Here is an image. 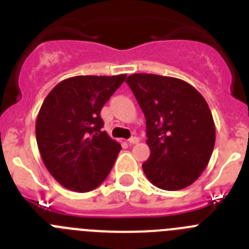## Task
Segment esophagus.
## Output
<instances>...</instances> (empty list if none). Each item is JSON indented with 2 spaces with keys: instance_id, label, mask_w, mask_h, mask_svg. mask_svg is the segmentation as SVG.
Here are the masks:
<instances>
[{
  "instance_id": "obj_1",
  "label": "esophagus",
  "mask_w": 249,
  "mask_h": 249,
  "mask_svg": "<svg viewBox=\"0 0 249 249\" xmlns=\"http://www.w3.org/2000/svg\"><path fill=\"white\" fill-rule=\"evenodd\" d=\"M127 141H129L130 145H135V143H138L139 141H140V139L136 138V136H132V138H130Z\"/></svg>"
}]
</instances>
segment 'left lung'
<instances>
[{
  "mask_svg": "<svg viewBox=\"0 0 249 249\" xmlns=\"http://www.w3.org/2000/svg\"><path fill=\"white\" fill-rule=\"evenodd\" d=\"M125 82L146 119L150 157L147 179L160 189L179 190L200 177L215 145V124L208 103L179 78L135 73Z\"/></svg>",
  "mask_w": 249,
  "mask_h": 249,
  "instance_id": "8db88e82",
  "label": "left lung"
}]
</instances>
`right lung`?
<instances>
[{
  "instance_id": "1",
  "label": "right lung",
  "mask_w": 249,
  "mask_h": 249,
  "mask_svg": "<svg viewBox=\"0 0 249 249\" xmlns=\"http://www.w3.org/2000/svg\"><path fill=\"white\" fill-rule=\"evenodd\" d=\"M126 75L75 76L57 83L36 117L39 152L50 174L72 192L96 189L122 146L102 131L101 110Z\"/></svg>"
}]
</instances>
